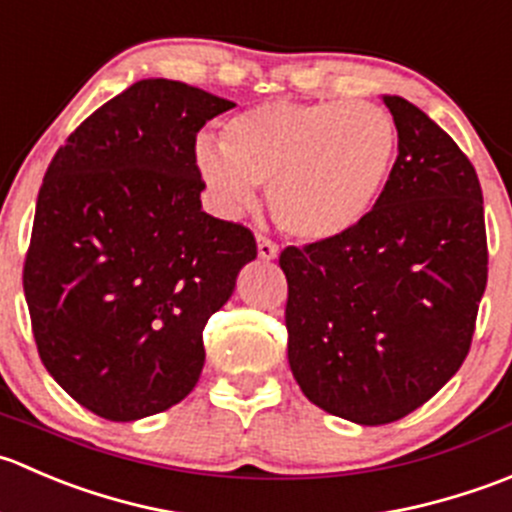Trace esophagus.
I'll return each instance as SVG.
<instances>
[{"instance_id": "esophagus-1", "label": "esophagus", "mask_w": 512, "mask_h": 512, "mask_svg": "<svg viewBox=\"0 0 512 512\" xmlns=\"http://www.w3.org/2000/svg\"><path fill=\"white\" fill-rule=\"evenodd\" d=\"M256 249H258V258H261V261H273V258L278 256V246L273 244L271 239H266V236H258Z\"/></svg>"}]
</instances>
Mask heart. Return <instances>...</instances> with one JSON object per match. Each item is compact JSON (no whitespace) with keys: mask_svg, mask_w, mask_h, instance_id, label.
Instances as JSON below:
<instances>
[{"mask_svg":"<svg viewBox=\"0 0 512 512\" xmlns=\"http://www.w3.org/2000/svg\"><path fill=\"white\" fill-rule=\"evenodd\" d=\"M196 169L219 209H254L268 186L278 229L306 244L361 229L391 181L398 129L368 101H268L226 121L221 144L196 141Z\"/></svg>","mask_w":512,"mask_h":512,"instance_id":"1","label":"heart"}]
</instances>
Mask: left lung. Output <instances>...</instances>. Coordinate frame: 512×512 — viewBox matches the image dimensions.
Masks as SVG:
<instances>
[{
    "label": "left lung",
    "mask_w": 512,
    "mask_h": 512,
    "mask_svg": "<svg viewBox=\"0 0 512 512\" xmlns=\"http://www.w3.org/2000/svg\"><path fill=\"white\" fill-rule=\"evenodd\" d=\"M381 99L398 129L381 204L353 234L278 258L293 378L308 401L358 426L401 421L455 376L488 281L473 164L426 111Z\"/></svg>",
    "instance_id": "obj_1"
}]
</instances>
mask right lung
<instances>
[{
	"mask_svg": "<svg viewBox=\"0 0 512 512\" xmlns=\"http://www.w3.org/2000/svg\"><path fill=\"white\" fill-rule=\"evenodd\" d=\"M171 79H141L59 146L39 189L24 296L54 381L106 421L184 401L206 321L256 258L249 229L201 209L196 134L234 109Z\"/></svg>",
	"mask_w": 512,
	"mask_h": 512,
	"instance_id": "1",
	"label": "right lung"
}]
</instances>
